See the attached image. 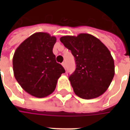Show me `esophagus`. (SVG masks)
I'll list each match as a JSON object with an SVG mask.
<instances>
[{"label":"esophagus","mask_w":130,"mask_h":130,"mask_svg":"<svg viewBox=\"0 0 130 130\" xmlns=\"http://www.w3.org/2000/svg\"><path fill=\"white\" fill-rule=\"evenodd\" d=\"M62 65H63V67L65 69V67H66V63H65V62H63V63H62Z\"/></svg>","instance_id":"esophagus-1"}]
</instances>
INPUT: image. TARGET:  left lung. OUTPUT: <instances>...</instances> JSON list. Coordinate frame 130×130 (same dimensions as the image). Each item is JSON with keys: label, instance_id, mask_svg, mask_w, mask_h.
Returning a JSON list of instances; mask_svg holds the SVG:
<instances>
[{"label": "left lung", "instance_id": "8db88e82", "mask_svg": "<svg viewBox=\"0 0 130 130\" xmlns=\"http://www.w3.org/2000/svg\"><path fill=\"white\" fill-rule=\"evenodd\" d=\"M60 40L75 58L76 69L69 79L75 94L92 99L105 93L115 75L114 60L107 47L89 34L62 36Z\"/></svg>", "mask_w": 130, "mask_h": 130}]
</instances>
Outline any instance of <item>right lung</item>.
<instances>
[{"mask_svg":"<svg viewBox=\"0 0 130 130\" xmlns=\"http://www.w3.org/2000/svg\"><path fill=\"white\" fill-rule=\"evenodd\" d=\"M57 38L46 32H36L17 47L13 58L14 75L29 94L44 98L54 92L57 80L65 71L56 62L53 48Z\"/></svg>","mask_w":130,"mask_h":130,"instance_id":"obj_1","label":"right lung"}]
</instances>
